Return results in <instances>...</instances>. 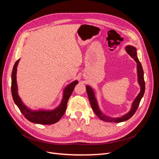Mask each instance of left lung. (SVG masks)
Here are the masks:
<instances>
[{
  "label": "left lung",
  "mask_w": 159,
  "mask_h": 159,
  "mask_svg": "<svg viewBox=\"0 0 159 159\" xmlns=\"http://www.w3.org/2000/svg\"><path fill=\"white\" fill-rule=\"evenodd\" d=\"M125 51L127 54L131 56L132 58L137 63V80L138 84L140 85V92L137 95V97L133 100V102L131 104V107L129 111L123 115L121 117H111L107 115H105L101 109L98 105V100L95 98V93L96 91L95 89H93L89 85H86V91H87L88 98L89 100V102L91 104V106L92 109L93 110L94 113L96 115L103 121L105 122H109V123H121L129 119L136 112V111L139 107V105L140 103L141 100L143 97L144 93H145V80H144V71L143 70V67L139 61L138 57L137 55V48L131 45H128L125 47Z\"/></svg>",
  "instance_id": "1"
}]
</instances>
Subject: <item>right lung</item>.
Returning a JSON list of instances; mask_svg holds the SVG:
<instances>
[{"mask_svg":"<svg viewBox=\"0 0 159 159\" xmlns=\"http://www.w3.org/2000/svg\"><path fill=\"white\" fill-rule=\"evenodd\" d=\"M20 59H18L14 65L12 71V83L11 92L14 102L17 105L22 115L28 121L37 124L51 125L57 122L62 117L67 107L68 99L73 92L75 86L78 84V80L72 81L71 83L66 85L63 89V95L60 103L57 107L53 109H39L34 110L24 103L18 93V85L16 81L17 67Z\"/></svg>","mask_w":159,"mask_h":159,"instance_id":"obj_1","label":"right lung"}]
</instances>
